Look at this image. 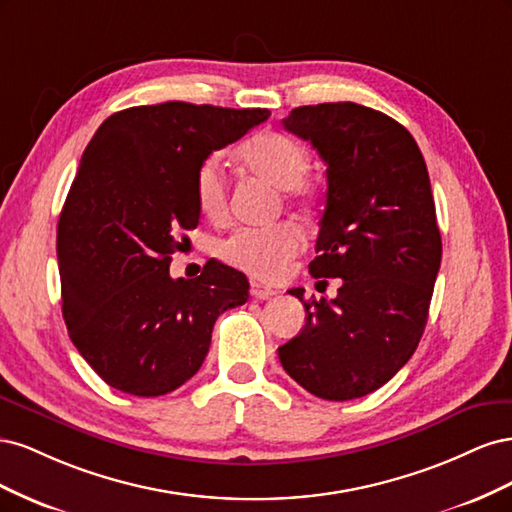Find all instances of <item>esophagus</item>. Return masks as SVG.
<instances>
[{"label":"esophagus","mask_w":512,"mask_h":512,"mask_svg":"<svg viewBox=\"0 0 512 512\" xmlns=\"http://www.w3.org/2000/svg\"><path fill=\"white\" fill-rule=\"evenodd\" d=\"M250 294H252L254 299L265 301V299L275 297L277 290H273V288H269V286H265V284H260V282H252V286H250Z\"/></svg>","instance_id":"1"}]
</instances>
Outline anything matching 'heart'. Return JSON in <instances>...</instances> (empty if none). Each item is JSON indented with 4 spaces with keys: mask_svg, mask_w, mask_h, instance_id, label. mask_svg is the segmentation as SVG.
Here are the masks:
<instances>
[{
    "mask_svg": "<svg viewBox=\"0 0 512 512\" xmlns=\"http://www.w3.org/2000/svg\"><path fill=\"white\" fill-rule=\"evenodd\" d=\"M241 164L250 173L284 190L292 203L309 205L318 198V185L305 175L309 151L288 134L262 132L247 141L239 151ZM196 203L211 220H222L228 205L226 177L218 158H207L196 173ZM303 247V232L290 222L271 226L237 228L220 243V256L256 280L275 282L284 277L292 258Z\"/></svg>",
    "mask_w": 512,
    "mask_h": 512,
    "instance_id": "1",
    "label": "heart"
}]
</instances>
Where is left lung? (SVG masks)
<instances>
[{
    "mask_svg": "<svg viewBox=\"0 0 512 512\" xmlns=\"http://www.w3.org/2000/svg\"><path fill=\"white\" fill-rule=\"evenodd\" d=\"M282 123L327 164L309 273L339 277L342 288L331 301L290 290L307 322L277 354L320 399L365 397L410 361L427 324L442 260L427 166L401 123L361 104L299 106Z\"/></svg>",
    "mask_w": 512,
    "mask_h": 512,
    "instance_id": "1",
    "label": "left lung"
}]
</instances>
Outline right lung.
Returning <instances> with one entry per match:
<instances>
[{
    "mask_svg": "<svg viewBox=\"0 0 512 512\" xmlns=\"http://www.w3.org/2000/svg\"><path fill=\"white\" fill-rule=\"evenodd\" d=\"M269 115L132 106L89 141L57 224L61 312L76 350L113 389H179L203 365L218 316L250 297L247 277L213 258L194 280H173L170 256L200 218V164Z\"/></svg>",
    "mask_w": 512,
    "mask_h": 512,
    "instance_id": "add662e5",
    "label": "right lung"
}]
</instances>
